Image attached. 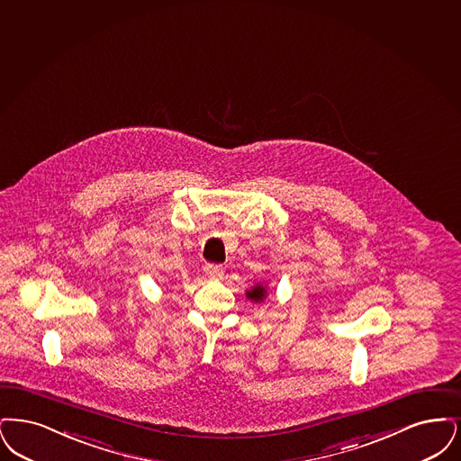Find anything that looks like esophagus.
<instances>
[{"label":"esophagus","mask_w":461,"mask_h":461,"mask_svg":"<svg viewBox=\"0 0 461 461\" xmlns=\"http://www.w3.org/2000/svg\"><path fill=\"white\" fill-rule=\"evenodd\" d=\"M204 274L210 277V279H221L223 276V267L221 265H215V263H208L204 267Z\"/></svg>","instance_id":"34e87169"}]
</instances>
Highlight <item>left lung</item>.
I'll list each match as a JSON object with an SVG mask.
<instances>
[{
	"mask_svg": "<svg viewBox=\"0 0 461 461\" xmlns=\"http://www.w3.org/2000/svg\"><path fill=\"white\" fill-rule=\"evenodd\" d=\"M265 294H267V289H265V285H261V284H257L253 289L246 291V296H248L249 300L255 301V303H260V301H263Z\"/></svg>",
	"mask_w": 461,
	"mask_h": 461,
	"instance_id": "left-lung-1",
	"label": "left lung"
}]
</instances>
